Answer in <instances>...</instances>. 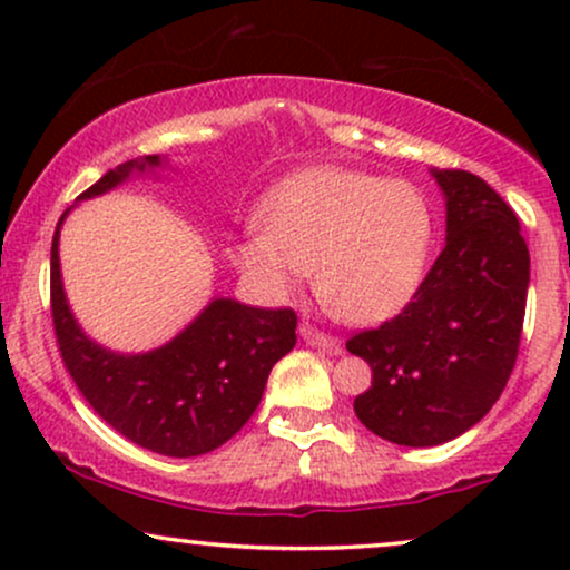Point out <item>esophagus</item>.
<instances>
[{
  "mask_svg": "<svg viewBox=\"0 0 570 570\" xmlns=\"http://www.w3.org/2000/svg\"><path fill=\"white\" fill-rule=\"evenodd\" d=\"M299 337H303L307 345H313V348H322V351H340V343H337L335 337L324 335V332H318L316 326H311L307 322L299 324Z\"/></svg>",
  "mask_w": 570,
  "mask_h": 570,
  "instance_id": "esophagus-1",
  "label": "esophagus"
}]
</instances>
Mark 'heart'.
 I'll list each match as a JSON object with an SVG mask.
<instances>
[{
  "mask_svg": "<svg viewBox=\"0 0 570 570\" xmlns=\"http://www.w3.org/2000/svg\"><path fill=\"white\" fill-rule=\"evenodd\" d=\"M263 225L233 248L240 273L286 299L316 271L322 303L351 324H381L415 297L434 238L421 189L345 166L281 181L265 198Z\"/></svg>",
  "mask_w": 570,
  "mask_h": 570,
  "instance_id": "1",
  "label": "heart"
}]
</instances>
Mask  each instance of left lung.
<instances>
[{"label": "left lung", "instance_id": "8db88e82", "mask_svg": "<svg viewBox=\"0 0 570 570\" xmlns=\"http://www.w3.org/2000/svg\"><path fill=\"white\" fill-rule=\"evenodd\" d=\"M431 176L444 195V248L412 303L348 351L372 367L353 410L372 434L434 448L480 423L514 370L531 254L520 222L469 171Z\"/></svg>", "mask_w": 570, "mask_h": 570}]
</instances>
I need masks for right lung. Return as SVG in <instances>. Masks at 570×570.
<instances>
[{"mask_svg":"<svg viewBox=\"0 0 570 570\" xmlns=\"http://www.w3.org/2000/svg\"><path fill=\"white\" fill-rule=\"evenodd\" d=\"M168 158L144 155L112 168L77 200L98 198L130 176L155 174ZM58 219L50 248V303L63 364L80 394L104 421L139 448L171 458L217 450L246 426L265 394L273 364L297 343L289 307L265 311L214 297L179 335L144 353L104 348L85 335L63 292Z\"/></svg>","mask_w":570,"mask_h":570,"instance_id":"obj_1","label":"right lung"}]
</instances>
